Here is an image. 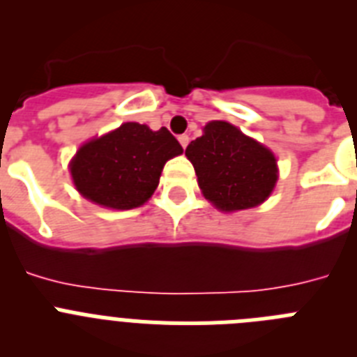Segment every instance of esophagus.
<instances>
[{"instance_id": "34e87169", "label": "esophagus", "mask_w": 357, "mask_h": 357, "mask_svg": "<svg viewBox=\"0 0 357 357\" xmlns=\"http://www.w3.org/2000/svg\"><path fill=\"white\" fill-rule=\"evenodd\" d=\"M178 143L182 144V148H185L188 146V143H189V135H181V137H178Z\"/></svg>"}]
</instances>
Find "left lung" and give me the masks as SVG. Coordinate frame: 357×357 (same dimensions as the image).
Listing matches in <instances>:
<instances>
[{
	"mask_svg": "<svg viewBox=\"0 0 357 357\" xmlns=\"http://www.w3.org/2000/svg\"><path fill=\"white\" fill-rule=\"evenodd\" d=\"M198 185L216 209H250L272 195L279 178L272 150L227 121H209L185 148Z\"/></svg>",
	"mask_w": 357,
	"mask_h": 357,
	"instance_id": "obj_1",
	"label": "left lung"
}]
</instances>
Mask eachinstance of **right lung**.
Segmentation results:
<instances>
[{
	"label": "right lung",
	"mask_w": 357,
	"mask_h": 357,
	"mask_svg": "<svg viewBox=\"0 0 357 357\" xmlns=\"http://www.w3.org/2000/svg\"><path fill=\"white\" fill-rule=\"evenodd\" d=\"M181 153L168 128L153 132L139 123H123L82 144L69 172L87 200L109 209H134L153 195L166 160Z\"/></svg>",
	"instance_id": "right-lung-1"
}]
</instances>
